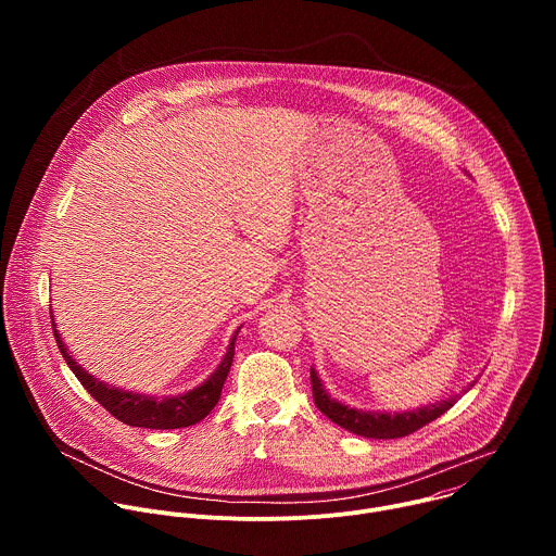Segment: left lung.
<instances>
[{
	"label": "left lung",
	"mask_w": 556,
	"mask_h": 556,
	"mask_svg": "<svg viewBox=\"0 0 556 556\" xmlns=\"http://www.w3.org/2000/svg\"><path fill=\"white\" fill-rule=\"evenodd\" d=\"M309 378H312L314 405L319 407L321 414H326L334 425L343 427L345 431H350L354 435H363V438H374V440L405 438V435L422 429L425 425L433 422L435 418H440L444 412H448L455 405V395H451V399H446V401L425 405V407H418L412 412H393V414L363 412V409H354L350 405L334 401L328 393V389L324 387L319 374L314 371V367L309 369ZM470 387L472 384H468V389Z\"/></svg>",
	"instance_id": "left-lung-1"
}]
</instances>
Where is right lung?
<instances>
[{"label": "right lung", "mask_w": 556, "mask_h": 556, "mask_svg": "<svg viewBox=\"0 0 556 556\" xmlns=\"http://www.w3.org/2000/svg\"><path fill=\"white\" fill-rule=\"evenodd\" d=\"M50 319H52V330H54L61 356L67 363V367L72 369V374L78 378V382H81L94 395V401L99 405H103L116 420H121L129 427H142V429H182V427H191V425H198L200 420H204L208 416V412L219 401L224 380L230 371L232 356H235V339H237V332H240V328H237L222 363L215 367V371L202 384H198L195 389H191L187 393L163 395V399H155V395L134 393V391L101 382L99 378L88 374L81 365H76V361L67 352L65 343L61 341V334L54 324V316H50Z\"/></svg>", "instance_id": "1"}]
</instances>
